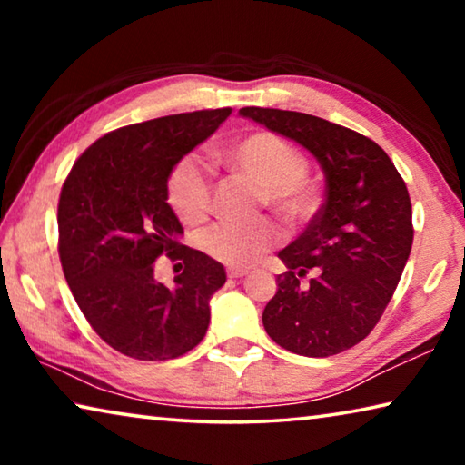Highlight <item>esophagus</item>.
<instances>
[{
    "mask_svg": "<svg viewBox=\"0 0 465 465\" xmlns=\"http://www.w3.org/2000/svg\"><path fill=\"white\" fill-rule=\"evenodd\" d=\"M250 271L248 269H240V266H230V269H227V277L230 279H242V277H246Z\"/></svg>",
    "mask_w": 465,
    "mask_h": 465,
    "instance_id": "esophagus-1",
    "label": "esophagus"
}]
</instances>
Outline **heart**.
<instances>
[{"label":"heart","instance_id":"b5f03b06","mask_svg":"<svg viewBox=\"0 0 465 465\" xmlns=\"http://www.w3.org/2000/svg\"><path fill=\"white\" fill-rule=\"evenodd\" d=\"M227 163L261 186L262 199L287 219L310 213L312 188L305 180L308 162L277 133L258 131L242 139ZM170 203L186 223H201L213 207V183L204 163L196 155H186L170 176ZM279 240V232L269 219L222 222L203 235V248L217 261L232 266H252Z\"/></svg>","mask_w":465,"mask_h":465}]
</instances>
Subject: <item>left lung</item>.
I'll return each instance as SVG.
<instances>
[{
  "instance_id": "1",
  "label": "left lung",
  "mask_w": 465,
  "mask_h": 465,
  "mask_svg": "<svg viewBox=\"0 0 465 465\" xmlns=\"http://www.w3.org/2000/svg\"><path fill=\"white\" fill-rule=\"evenodd\" d=\"M240 114L308 149L326 176L324 204L279 252L287 272L264 308L266 334L303 357L349 351L380 322L411 256L404 180L357 131L293 110L246 106Z\"/></svg>"
}]
</instances>
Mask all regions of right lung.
Wrapping results in <instances>:
<instances>
[{"label":"right lung","instance_id":"1","mask_svg":"<svg viewBox=\"0 0 465 465\" xmlns=\"http://www.w3.org/2000/svg\"><path fill=\"white\" fill-rule=\"evenodd\" d=\"M230 114L232 108L199 110L106 133L61 188L63 274L96 334L131 359H176L207 334L209 299L223 287L225 269L183 246L168 178ZM160 255L179 261L172 286L154 281Z\"/></svg>","mask_w":465,"mask_h":465}]
</instances>
